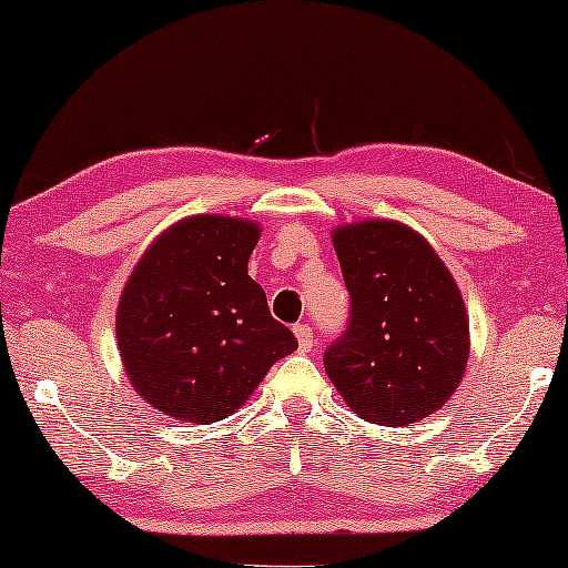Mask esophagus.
Returning <instances> with one entry per match:
<instances>
[{
  "label": "esophagus",
  "instance_id": "1",
  "mask_svg": "<svg viewBox=\"0 0 568 568\" xmlns=\"http://www.w3.org/2000/svg\"><path fill=\"white\" fill-rule=\"evenodd\" d=\"M294 336L300 341V352H313V328H310V323L294 325Z\"/></svg>",
  "mask_w": 568,
  "mask_h": 568
}]
</instances>
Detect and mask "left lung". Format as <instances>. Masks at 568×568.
<instances>
[{"instance_id":"1","label":"left lung","mask_w":568,"mask_h":568,"mask_svg":"<svg viewBox=\"0 0 568 568\" xmlns=\"http://www.w3.org/2000/svg\"><path fill=\"white\" fill-rule=\"evenodd\" d=\"M352 313L325 352L348 408L383 426L426 418L460 385L468 313L453 274L406 224L364 220L333 230Z\"/></svg>"}]
</instances>
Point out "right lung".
Returning <instances> with one entry per match:
<instances>
[{
  "label": "right lung",
  "instance_id": "add662e5",
  "mask_svg": "<svg viewBox=\"0 0 568 568\" xmlns=\"http://www.w3.org/2000/svg\"><path fill=\"white\" fill-rule=\"evenodd\" d=\"M258 237L255 222L196 214L162 232L131 271L115 315L119 354L131 387L165 416L222 422L297 348L247 276Z\"/></svg>",
  "mask_w": 568,
  "mask_h": 568
}]
</instances>
